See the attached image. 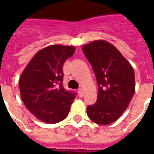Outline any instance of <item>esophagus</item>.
<instances>
[{
  "label": "esophagus",
  "mask_w": 154,
  "mask_h": 154,
  "mask_svg": "<svg viewBox=\"0 0 154 154\" xmlns=\"http://www.w3.org/2000/svg\"><path fill=\"white\" fill-rule=\"evenodd\" d=\"M78 94H79V95L80 96V97H81V96H83V95H84L83 89H81V88H80V89H79V90H78Z\"/></svg>",
  "instance_id": "34e87169"
}]
</instances>
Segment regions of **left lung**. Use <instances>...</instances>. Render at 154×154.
Here are the masks:
<instances>
[{
	"label": "left lung",
	"mask_w": 154,
	"mask_h": 154,
	"mask_svg": "<svg viewBox=\"0 0 154 154\" xmlns=\"http://www.w3.org/2000/svg\"><path fill=\"white\" fill-rule=\"evenodd\" d=\"M82 49L98 84L97 100L88 106L87 115L96 124H111L127 110L134 95L133 68L115 46L105 40L93 41Z\"/></svg>",
	"instance_id": "8db88e82"
}]
</instances>
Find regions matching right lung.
I'll return each instance as SVG.
<instances>
[{
    "label": "right lung",
    "instance_id": "obj_1",
    "mask_svg": "<svg viewBox=\"0 0 154 154\" xmlns=\"http://www.w3.org/2000/svg\"><path fill=\"white\" fill-rule=\"evenodd\" d=\"M74 46L50 45L39 50L21 75L19 89L26 109L42 122L57 123L69 112L75 93L63 87V65Z\"/></svg>",
    "mask_w": 154,
    "mask_h": 154
}]
</instances>
